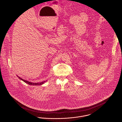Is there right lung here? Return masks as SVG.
<instances>
[{"label": "right lung", "instance_id": "1", "mask_svg": "<svg viewBox=\"0 0 122 122\" xmlns=\"http://www.w3.org/2000/svg\"><path fill=\"white\" fill-rule=\"evenodd\" d=\"M18 77H19V78L21 80L23 81L24 82H25V83H27V84H29L30 85H33V86L41 85H42V84H44V83L46 82L45 81H43V82H41L40 83H32V82H29V81H25V80H23V79H21V78H20V77H19V76H18Z\"/></svg>", "mask_w": 122, "mask_h": 122}]
</instances>
